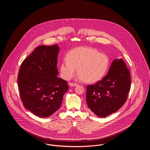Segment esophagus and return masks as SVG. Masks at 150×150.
Here are the masks:
<instances>
[{
  "mask_svg": "<svg viewBox=\"0 0 150 150\" xmlns=\"http://www.w3.org/2000/svg\"><path fill=\"white\" fill-rule=\"evenodd\" d=\"M78 84L76 83H70L69 86H76Z\"/></svg>",
  "mask_w": 150,
  "mask_h": 150,
  "instance_id": "esophagus-1",
  "label": "esophagus"
}]
</instances>
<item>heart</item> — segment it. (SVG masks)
Segmentation results:
<instances>
[{"mask_svg":"<svg viewBox=\"0 0 150 150\" xmlns=\"http://www.w3.org/2000/svg\"><path fill=\"white\" fill-rule=\"evenodd\" d=\"M108 66L106 54L92 48L78 47L67 53L60 64L59 71L62 78L68 80L75 75L78 68L79 80L94 83L105 76Z\"/></svg>","mask_w":150,"mask_h":150,"instance_id":"heart-1","label":"heart"}]
</instances>
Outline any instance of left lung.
I'll use <instances>...</instances> for the list:
<instances>
[{
  "instance_id": "left-lung-1",
  "label": "left lung",
  "mask_w": 150,
  "mask_h": 150,
  "mask_svg": "<svg viewBox=\"0 0 150 150\" xmlns=\"http://www.w3.org/2000/svg\"><path fill=\"white\" fill-rule=\"evenodd\" d=\"M130 86V71L127 65L121 58L115 59L103 78L94 85L87 86L88 106L100 117L112 114L127 101Z\"/></svg>"
}]
</instances>
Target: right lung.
<instances>
[{"label": "right lung", "instance_id": "1", "mask_svg": "<svg viewBox=\"0 0 150 150\" xmlns=\"http://www.w3.org/2000/svg\"><path fill=\"white\" fill-rule=\"evenodd\" d=\"M58 45H40L24 59L18 75L20 97L24 107L40 117L54 114L62 104L69 86L57 77Z\"/></svg>", "mask_w": 150, "mask_h": 150}]
</instances>
